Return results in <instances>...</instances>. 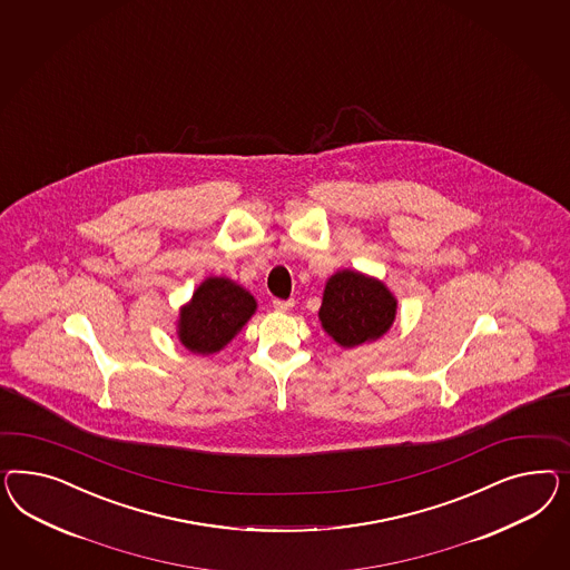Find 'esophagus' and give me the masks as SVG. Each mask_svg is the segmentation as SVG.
<instances>
[{
  "mask_svg": "<svg viewBox=\"0 0 570 570\" xmlns=\"http://www.w3.org/2000/svg\"><path fill=\"white\" fill-rule=\"evenodd\" d=\"M273 308L277 312H289L293 308V299H273Z\"/></svg>",
  "mask_w": 570,
  "mask_h": 570,
  "instance_id": "obj_1",
  "label": "esophagus"
}]
</instances>
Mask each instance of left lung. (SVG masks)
Wrapping results in <instances>:
<instances>
[{
	"instance_id": "obj_1",
	"label": "left lung",
	"mask_w": 570,
	"mask_h": 570,
	"mask_svg": "<svg viewBox=\"0 0 570 570\" xmlns=\"http://www.w3.org/2000/svg\"><path fill=\"white\" fill-rule=\"evenodd\" d=\"M397 302L390 289L356 271H340L326 281L318 318L342 347L374 342L390 331Z\"/></svg>"
}]
</instances>
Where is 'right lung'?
<instances>
[{
    "instance_id": "right-lung-1",
    "label": "right lung",
    "mask_w": 570,
    "mask_h": 570,
    "mask_svg": "<svg viewBox=\"0 0 570 570\" xmlns=\"http://www.w3.org/2000/svg\"><path fill=\"white\" fill-rule=\"evenodd\" d=\"M256 299L230 278H206L180 308L179 340L194 354L220 352L252 318Z\"/></svg>"
}]
</instances>
